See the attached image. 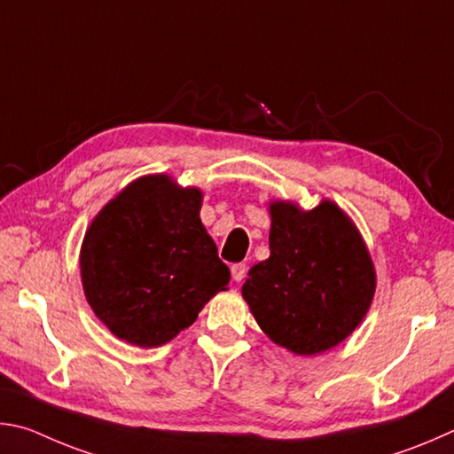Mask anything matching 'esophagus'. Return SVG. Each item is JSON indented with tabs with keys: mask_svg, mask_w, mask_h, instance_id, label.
<instances>
[{
	"mask_svg": "<svg viewBox=\"0 0 454 454\" xmlns=\"http://www.w3.org/2000/svg\"><path fill=\"white\" fill-rule=\"evenodd\" d=\"M245 273H247V265H245V263H235L231 267V277H233V281H237V283L245 279Z\"/></svg>",
	"mask_w": 454,
	"mask_h": 454,
	"instance_id": "obj_1",
	"label": "esophagus"
}]
</instances>
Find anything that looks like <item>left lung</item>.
Listing matches in <instances>:
<instances>
[{
    "label": "left lung",
    "instance_id": "left-lung-1",
    "mask_svg": "<svg viewBox=\"0 0 454 454\" xmlns=\"http://www.w3.org/2000/svg\"><path fill=\"white\" fill-rule=\"evenodd\" d=\"M269 247L243 285L265 335L295 355L323 353L351 335L375 295V269L347 215L331 201L313 211L273 203Z\"/></svg>",
    "mask_w": 454,
    "mask_h": 454
}]
</instances>
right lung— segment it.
Returning <instances> with one entry per match:
<instances>
[{
  "label": "right lung",
  "mask_w": 454,
  "mask_h": 454,
  "mask_svg": "<svg viewBox=\"0 0 454 454\" xmlns=\"http://www.w3.org/2000/svg\"><path fill=\"white\" fill-rule=\"evenodd\" d=\"M201 191L141 177L103 207L82 245L87 303L115 337L159 347L193 325L229 269L201 219Z\"/></svg>",
  "instance_id": "1"
}]
</instances>
